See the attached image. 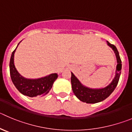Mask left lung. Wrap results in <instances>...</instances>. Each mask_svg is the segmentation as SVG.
<instances>
[{"label":"left lung","mask_w":132,"mask_h":132,"mask_svg":"<svg viewBox=\"0 0 132 132\" xmlns=\"http://www.w3.org/2000/svg\"><path fill=\"white\" fill-rule=\"evenodd\" d=\"M107 44L114 50L117 56V63H118L117 66L116 76L109 85L101 89H90L82 85L74 74L71 72V84H72V92L77 97V98L82 102L86 103H96L103 101L112 94L118 84L121 73L120 71L122 69V61L120 57L119 53L115 46L111 44L108 41H107Z\"/></svg>","instance_id":"1"}]
</instances>
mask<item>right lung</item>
I'll return each instance as SVG.
<instances>
[{
	"label": "right lung",
	"mask_w": 132,
	"mask_h": 132,
	"mask_svg": "<svg viewBox=\"0 0 132 132\" xmlns=\"http://www.w3.org/2000/svg\"><path fill=\"white\" fill-rule=\"evenodd\" d=\"M16 48L13 51L10 61V73L13 84L19 92L27 96L32 97L45 95L51 90L54 81L57 78V75L54 73L38 79H27L21 77L15 69L14 63V53Z\"/></svg>",
	"instance_id": "obj_1"
}]
</instances>
